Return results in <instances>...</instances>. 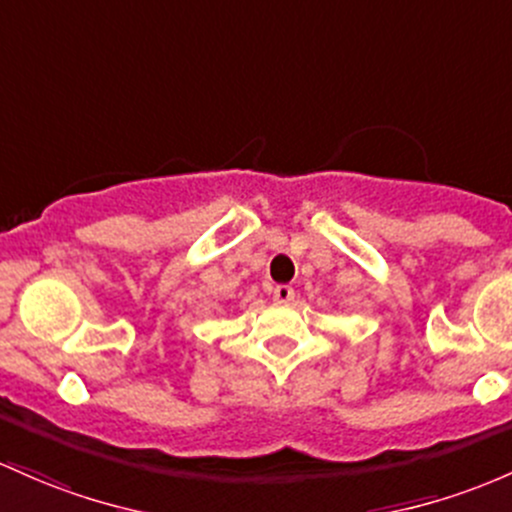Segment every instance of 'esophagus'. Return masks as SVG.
<instances>
[{
    "label": "esophagus",
    "instance_id": "1",
    "mask_svg": "<svg viewBox=\"0 0 512 512\" xmlns=\"http://www.w3.org/2000/svg\"><path fill=\"white\" fill-rule=\"evenodd\" d=\"M294 289H291V286H286V284H279V286H274L272 289V299L277 301V303H289V301H294Z\"/></svg>",
    "mask_w": 512,
    "mask_h": 512
}]
</instances>
